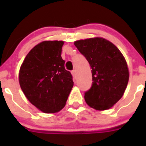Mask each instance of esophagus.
Returning <instances> with one entry per match:
<instances>
[{"instance_id": "esophagus-1", "label": "esophagus", "mask_w": 146, "mask_h": 146, "mask_svg": "<svg viewBox=\"0 0 146 146\" xmlns=\"http://www.w3.org/2000/svg\"><path fill=\"white\" fill-rule=\"evenodd\" d=\"M72 74L73 75V77H76V74H77V72H76V70L75 69H74V70L72 71Z\"/></svg>"}]
</instances>
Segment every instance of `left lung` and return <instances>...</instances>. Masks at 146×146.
Here are the masks:
<instances>
[{
    "label": "left lung",
    "instance_id": "1",
    "mask_svg": "<svg viewBox=\"0 0 146 146\" xmlns=\"http://www.w3.org/2000/svg\"><path fill=\"white\" fill-rule=\"evenodd\" d=\"M74 45L92 69V86L85 92L86 103L98 110L110 109L122 97L128 84L124 57L113 43L102 38L79 40Z\"/></svg>",
    "mask_w": 146,
    "mask_h": 146
}]
</instances>
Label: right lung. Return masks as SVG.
Wrapping results in <instances>:
<instances>
[{"label": "right lung", "mask_w": 146, "mask_h": 146, "mask_svg": "<svg viewBox=\"0 0 146 146\" xmlns=\"http://www.w3.org/2000/svg\"><path fill=\"white\" fill-rule=\"evenodd\" d=\"M62 41H44L35 46L23 61L19 81L30 102L45 113L66 105L74 82L61 58Z\"/></svg>", "instance_id": "add662e5"}]
</instances>
